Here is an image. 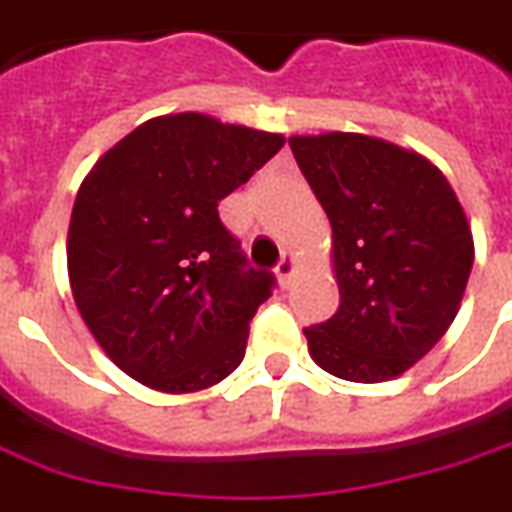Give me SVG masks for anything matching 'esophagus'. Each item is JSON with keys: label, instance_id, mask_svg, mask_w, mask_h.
I'll return each instance as SVG.
<instances>
[{"label": "esophagus", "instance_id": "1", "mask_svg": "<svg viewBox=\"0 0 512 512\" xmlns=\"http://www.w3.org/2000/svg\"><path fill=\"white\" fill-rule=\"evenodd\" d=\"M295 270H298L295 256H292V253H284V256H281V262H278V267H276V276L281 278V284H290L292 276H295Z\"/></svg>", "mask_w": 512, "mask_h": 512}]
</instances>
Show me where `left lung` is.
I'll list each match as a JSON object with an SVG mask.
<instances>
[{
    "label": "left lung",
    "mask_w": 512,
    "mask_h": 512,
    "mask_svg": "<svg viewBox=\"0 0 512 512\" xmlns=\"http://www.w3.org/2000/svg\"><path fill=\"white\" fill-rule=\"evenodd\" d=\"M331 222L340 309L303 329L315 365L345 382H390L424 359L460 312L474 236L426 155L365 133L290 136Z\"/></svg>",
    "instance_id": "1"
}]
</instances>
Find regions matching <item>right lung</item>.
I'll list each match as a JSON object with an SVG mask.
<instances>
[{
  "label": "right lung",
  "mask_w": 512,
  "mask_h": 512,
  "mask_svg": "<svg viewBox=\"0 0 512 512\" xmlns=\"http://www.w3.org/2000/svg\"><path fill=\"white\" fill-rule=\"evenodd\" d=\"M281 147V133L183 111L147 119L83 178L66 236L69 287L130 379L181 396L239 368L273 276L245 270L217 203Z\"/></svg>",
  "instance_id": "obj_1"
}]
</instances>
